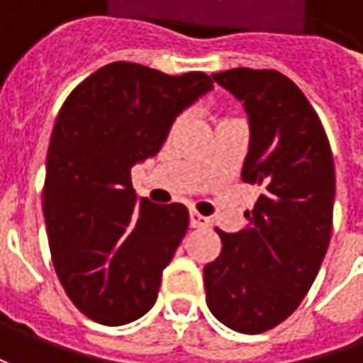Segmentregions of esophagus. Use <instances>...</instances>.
I'll list each match as a JSON object with an SVG mask.
<instances>
[{
    "label": "esophagus",
    "mask_w": 363,
    "mask_h": 363,
    "mask_svg": "<svg viewBox=\"0 0 363 363\" xmlns=\"http://www.w3.org/2000/svg\"><path fill=\"white\" fill-rule=\"evenodd\" d=\"M208 224H210L208 218L200 216L198 212H189V226H191V228H206Z\"/></svg>",
    "instance_id": "34e87169"
}]
</instances>
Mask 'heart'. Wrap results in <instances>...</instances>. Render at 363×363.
I'll list each match as a JSON object with an SVG mask.
<instances>
[{
  "mask_svg": "<svg viewBox=\"0 0 363 363\" xmlns=\"http://www.w3.org/2000/svg\"><path fill=\"white\" fill-rule=\"evenodd\" d=\"M222 121H224V119H222Z\"/></svg>",
  "mask_w": 363,
  "mask_h": 363,
  "instance_id": "obj_1",
  "label": "heart"
}]
</instances>
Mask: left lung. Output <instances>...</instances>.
<instances>
[{
	"instance_id": "obj_1",
	"label": "left lung",
	"mask_w": 363,
	"mask_h": 363,
	"mask_svg": "<svg viewBox=\"0 0 363 363\" xmlns=\"http://www.w3.org/2000/svg\"><path fill=\"white\" fill-rule=\"evenodd\" d=\"M212 78L244 103L250 143L242 182L262 191L244 230L216 228L222 252L203 267L206 303L220 323L255 335L285 321L319 272L333 224V155L291 78L252 68Z\"/></svg>"
}]
</instances>
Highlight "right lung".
<instances>
[{
    "instance_id": "right-lung-1",
    "label": "right lung",
    "mask_w": 363,
    "mask_h": 363,
    "mask_svg": "<svg viewBox=\"0 0 363 363\" xmlns=\"http://www.w3.org/2000/svg\"><path fill=\"white\" fill-rule=\"evenodd\" d=\"M214 89L203 72L99 68L68 94L50 137L44 220L56 274L80 313L125 325L157 299L189 224L184 203L137 200L131 167L153 157L175 117Z\"/></svg>"
}]
</instances>
